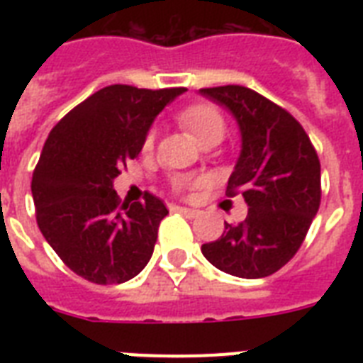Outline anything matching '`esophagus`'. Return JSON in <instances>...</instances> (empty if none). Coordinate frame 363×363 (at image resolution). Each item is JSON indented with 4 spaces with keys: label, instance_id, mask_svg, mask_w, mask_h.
Listing matches in <instances>:
<instances>
[{
    "label": "esophagus",
    "instance_id": "34e87169",
    "mask_svg": "<svg viewBox=\"0 0 363 363\" xmlns=\"http://www.w3.org/2000/svg\"><path fill=\"white\" fill-rule=\"evenodd\" d=\"M177 211H181L182 215L188 216V218H196L199 215L198 209H188V207H177Z\"/></svg>",
    "mask_w": 363,
    "mask_h": 363
}]
</instances>
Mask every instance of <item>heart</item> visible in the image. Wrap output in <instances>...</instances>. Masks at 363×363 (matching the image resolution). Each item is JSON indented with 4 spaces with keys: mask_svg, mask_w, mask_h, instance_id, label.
I'll use <instances>...</instances> for the list:
<instances>
[{
    "mask_svg": "<svg viewBox=\"0 0 363 363\" xmlns=\"http://www.w3.org/2000/svg\"><path fill=\"white\" fill-rule=\"evenodd\" d=\"M181 124L192 133L199 143L213 139V137H222L226 131V118L222 111L213 104H196L190 105L179 115ZM154 141V131H148L145 137V148H148Z\"/></svg>",
    "mask_w": 363,
    "mask_h": 363,
    "instance_id": "1",
    "label": "heart"
}]
</instances>
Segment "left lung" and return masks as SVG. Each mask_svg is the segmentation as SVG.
<instances>
[{
    "mask_svg": "<svg viewBox=\"0 0 363 363\" xmlns=\"http://www.w3.org/2000/svg\"><path fill=\"white\" fill-rule=\"evenodd\" d=\"M238 121L241 154L226 196L248 205L239 224L201 252L224 273L241 279L273 275L298 252L320 207V160L309 135L286 109L239 84L201 88Z\"/></svg>",
    "mask_w": 363,
    "mask_h": 363,
    "instance_id": "1",
    "label": "left lung"
}]
</instances>
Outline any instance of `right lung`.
Here are the masks:
<instances>
[{"label": "right lung", "instance_id": "obj_1", "mask_svg": "<svg viewBox=\"0 0 363 363\" xmlns=\"http://www.w3.org/2000/svg\"><path fill=\"white\" fill-rule=\"evenodd\" d=\"M186 88L111 84L54 125L37 162L31 194L37 226L62 262L96 284L139 275L169 211L147 194L121 203L113 181L137 158L154 118Z\"/></svg>", "mask_w": 363, "mask_h": 363}]
</instances>
